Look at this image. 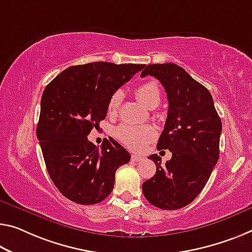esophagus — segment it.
Segmentation results:
<instances>
[{"label": "esophagus", "mask_w": 252, "mask_h": 252, "mask_svg": "<svg viewBox=\"0 0 252 252\" xmlns=\"http://www.w3.org/2000/svg\"><path fill=\"white\" fill-rule=\"evenodd\" d=\"M142 160H143L142 157H139V156H131V161H134V162H141Z\"/></svg>", "instance_id": "1"}]
</instances>
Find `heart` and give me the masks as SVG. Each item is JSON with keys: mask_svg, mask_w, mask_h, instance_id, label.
Segmentation results:
<instances>
[{"mask_svg": "<svg viewBox=\"0 0 252 252\" xmlns=\"http://www.w3.org/2000/svg\"><path fill=\"white\" fill-rule=\"evenodd\" d=\"M136 96L139 101L144 103L150 109L158 106L161 101V91L156 81H150L137 88ZM123 91H115L110 96L108 109L110 113H116L121 107ZM114 135L124 145L133 151H142L156 136V130L151 126L121 125L115 128Z\"/></svg>", "mask_w": 252, "mask_h": 252, "instance_id": "b5f03b06", "label": "heart"}]
</instances>
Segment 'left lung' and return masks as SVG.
Masks as SVG:
<instances>
[{
	"label": "left lung",
	"mask_w": 252,
	"mask_h": 252,
	"mask_svg": "<svg viewBox=\"0 0 252 252\" xmlns=\"http://www.w3.org/2000/svg\"><path fill=\"white\" fill-rule=\"evenodd\" d=\"M160 81L169 101L164 129L158 150H169L171 160L161 165L158 154L150 156L157 172L142 185L150 204L178 210L190 204L203 190L219 161L222 122L212 94L179 65L150 64L141 76Z\"/></svg>",
	"instance_id": "8db88e82"
}]
</instances>
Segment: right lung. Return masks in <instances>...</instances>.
<instances>
[{
	"mask_svg": "<svg viewBox=\"0 0 252 252\" xmlns=\"http://www.w3.org/2000/svg\"><path fill=\"white\" fill-rule=\"evenodd\" d=\"M144 67L108 62L75 65L42 92L37 137L50 179L72 202H102L113 191L116 170L129 162L128 151L114 138L99 149L88 135L106 118L114 92Z\"/></svg>",
	"mask_w": 252,
	"mask_h": 252,
	"instance_id": "right-lung-1",
	"label": "right lung"
}]
</instances>
